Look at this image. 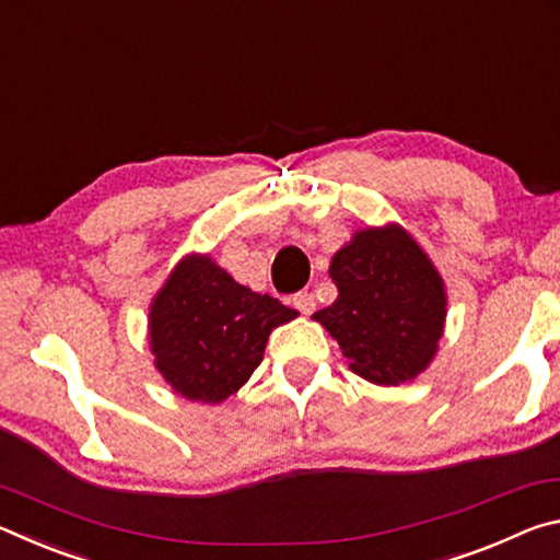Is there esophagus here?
<instances>
[{"instance_id":"1","label":"esophagus","mask_w":560,"mask_h":560,"mask_svg":"<svg viewBox=\"0 0 560 560\" xmlns=\"http://www.w3.org/2000/svg\"><path fill=\"white\" fill-rule=\"evenodd\" d=\"M291 303L301 311L303 316L314 314V311H316V299H314V293H311V291H299V293H293V296H291Z\"/></svg>"}]
</instances>
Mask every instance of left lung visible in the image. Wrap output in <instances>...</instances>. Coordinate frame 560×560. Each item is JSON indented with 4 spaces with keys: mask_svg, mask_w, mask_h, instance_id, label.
I'll return each instance as SVG.
<instances>
[{
    "mask_svg": "<svg viewBox=\"0 0 560 560\" xmlns=\"http://www.w3.org/2000/svg\"><path fill=\"white\" fill-rule=\"evenodd\" d=\"M338 299L314 318L343 348L350 371L377 385L420 375L438 353L444 283L400 226L365 230L330 261Z\"/></svg>",
    "mask_w": 560,
    "mask_h": 560,
    "instance_id": "obj_1",
    "label": "left lung"
}]
</instances>
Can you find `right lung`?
Wrapping results in <instances>:
<instances>
[{
    "label": "right lung",
    "mask_w": 560,
    "mask_h": 560,
    "mask_svg": "<svg viewBox=\"0 0 560 560\" xmlns=\"http://www.w3.org/2000/svg\"><path fill=\"white\" fill-rule=\"evenodd\" d=\"M296 316L269 293L236 283L210 257H189L153 301L150 348L175 393L222 402L257 371L271 328Z\"/></svg>",
    "instance_id": "1"
}]
</instances>
